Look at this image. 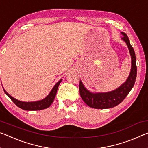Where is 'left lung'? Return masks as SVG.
<instances>
[{
	"label": "left lung",
	"mask_w": 148,
	"mask_h": 148,
	"mask_svg": "<svg viewBox=\"0 0 148 148\" xmlns=\"http://www.w3.org/2000/svg\"><path fill=\"white\" fill-rule=\"evenodd\" d=\"M123 35L122 40L127 44L130 53L132 56V68L130 76L124 84L119 87L118 89L107 93L93 94L86 89L84 85L80 81L79 90L82 100L88 106L96 109L111 108L116 106L125 98L127 94L133 88L137 76V66H136V58L134 50L130 42L129 38L126 34L122 32Z\"/></svg>",
	"instance_id": "1"
}]
</instances>
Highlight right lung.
<instances>
[{
  "label": "right lung",
  "instance_id": "1",
  "mask_svg": "<svg viewBox=\"0 0 148 148\" xmlns=\"http://www.w3.org/2000/svg\"><path fill=\"white\" fill-rule=\"evenodd\" d=\"M61 81L62 80L58 81V82L56 84V85H55L54 88H52L51 92H50V94H48V96L47 97H46V98L45 99H43V100L38 101V102H21V101L17 100L16 99L14 98L13 97L9 95V94H8L4 90V91L5 92L6 95L10 98V100H12L18 107H19L20 108L25 110H29V111H30V110H41L47 108L49 107L52 104V103L54 100L55 96H56L57 90H58V86L60 84Z\"/></svg>",
  "mask_w": 148,
  "mask_h": 148
}]
</instances>
